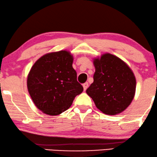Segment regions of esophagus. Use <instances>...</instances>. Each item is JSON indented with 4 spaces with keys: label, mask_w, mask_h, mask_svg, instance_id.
I'll list each match as a JSON object with an SVG mask.
<instances>
[{
    "label": "esophagus",
    "mask_w": 157,
    "mask_h": 157,
    "mask_svg": "<svg viewBox=\"0 0 157 157\" xmlns=\"http://www.w3.org/2000/svg\"><path fill=\"white\" fill-rule=\"evenodd\" d=\"M82 86H83V88H84V91H85V90L87 89V87H88V86H89V85H88V82H85V83L83 84Z\"/></svg>",
    "instance_id": "1"
}]
</instances>
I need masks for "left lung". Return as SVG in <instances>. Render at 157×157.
I'll return each instance as SVG.
<instances>
[{
    "label": "left lung",
    "instance_id": "left-lung-1",
    "mask_svg": "<svg viewBox=\"0 0 157 157\" xmlns=\"http://www.w3.org/2000/svg\"><path fill=\"white\" fill-rule=\"evenodd\" d=\"M94 82L86 90L98 109L115 115L127 109L136 91L135 76L127 64L114 55L94 58Z\"/></svg>",
    "mask_w": 157,
    "mask_h": 157
}]
</instances>
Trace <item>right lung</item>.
<instances>
[{"instance_id": "1", "label": "right lung", "mask_w": 157, "mask_h": 157, "mask_svg": "<svg viewBox=\"0 0 157 157\" xmlns=\"http://www.w3.org/2000/svg\"><path fill=\"white\" fill-rule=\"evenodd\" d=\"M72 63L71 53L60 50L44 55L30 69L27 79L28 92L43 113L52 116L61 114L82 92Z\"/></svg>"}]
</instances>
